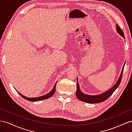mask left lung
<instances>
[{"label": "left lung", "instance_id": "left-lung-1", "mask_svg": "<svg viewBox=\"0 0 132 132\" xmlns=\"http://www.w3.org/2000/svg\"><path fill=\"white\" fill-rule=\"evenodd\" d=\"M117 32L119 34V35L122 36L124 38V35L122 30L120 28V27L118 26V24H117ZM122 69V71H121V72L120 74V76L119 77V79L118 80L117 83L115 84V85L111 87V89L108 90L106 92H104L103 94H101L100 95H87V94H84L81 92V91L80 90V86L79 85V82H77V89H76V96L77 98L79 99V100L83 101V102L87 103H90V104H94V103H99L103 102L104 101L106 100L108 98L112 95L113 93L114 92V91L116 90L117 87L119 86V84L120 83V81L121 80V78H122L123 76V72L124 70V66ZM78 81V79L77 80Z\"/></svg>", "mask_w": 132, "mask_h": 132}]
</instances>
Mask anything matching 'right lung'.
I'll return each instance as SVG.
<instances>
[{"mask_svg":"<svg viewBox=\"0 0 132 132\" xmlns=\"http://www.w3.org/2000/svg\"><path fill=\"white\" fill-rule=\"evenodd\" d=\"M56 84L57 82L55 84V85H54L53 87L52 90L50 92H49L48 93H47L46 94H45V95H44L43 96H39V97H26L24 95H23L22 94H21V93H19V92H18L19 93V94L20 95H21L22 97H23V98L27 100L28 101H40V100H45V99H48L50 98V97H51L52 96H53V95L54 94V93H55V91H56Z\"/></svg>","mask_w":132,"mask_h":132,"instance_id":"right-lung-1","label":"right lung"}]
</instances>
